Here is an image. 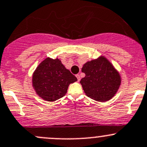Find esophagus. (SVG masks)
I'll list each match as a JSON object with an SVG mask.
<instances>
[{"mask_svg": "<svg viewBox=\"0 0 147 147\" xmlns=\"http://www.w3.org/2000/svg\"><path fill=\"white\" fill-rule=\"evenodd\" d=\"M76 77H77V81L80 82V80H81V78H80V75H79V74H77V75H76Z\"/></svg>", "mask_w": 147, "mask_h": 147, "instance_id": "34e87169", "label": "esophagus"}]
</instances>
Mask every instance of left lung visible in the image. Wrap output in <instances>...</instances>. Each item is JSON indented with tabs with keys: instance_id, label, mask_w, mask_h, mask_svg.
I'll return each mask as SVG.
<instances>
[{
	"instance_id": "left-lung-1",
	"label": "left lung",
	"mask_w": 147,
	"mask_h": 147,
	"mask_svg": "<svg viewBox=\"0 0 147 147\" xmlns=\"http://www.w3.org/2000/svg\"><path fill=\"white\" fill-rule=\"evenodd\" d=\"M85 77L80 81L87 96L98 102H106L114 97L121 83V75L103 56L84 64Z\"/></svg>"
}]
</instances>
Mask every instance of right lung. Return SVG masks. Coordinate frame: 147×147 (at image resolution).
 <instances>
[{"mask_svg":"<svg viewBox=\"0 0 147 147\" xmlns=\"http://www.w3.org/2000/svg\"><path fill=\"white\" fill-rule=\"evenodd\" d=\"M77 77L65 68L59 59L47 58L33 74L32 83L35 92L47 101H55L66 94L69 85Z\"/></svg>","mask_w":147,"mask_h":147,"instance_id":"1","label":"right lung"}]
</instances>
